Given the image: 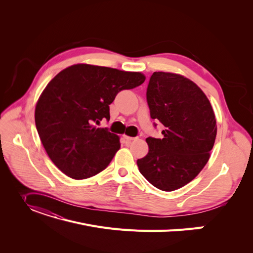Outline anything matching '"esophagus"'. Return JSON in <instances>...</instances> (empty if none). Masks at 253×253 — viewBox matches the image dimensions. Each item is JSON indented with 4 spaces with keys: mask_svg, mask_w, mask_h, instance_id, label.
Instances as JSON below:
<instances>
[{
    "mask_svg": "<svg viewBox=\"0 0 253 253\" xmlns=\"http://www.w3.org/2000/svg\"><path fill=\"white\" fill-rule=\"evenodd\" d=\"M124 138H125L128 142H130V141H132V140L137 139V137H131V136H127V135H124Z\"/></svg>",
    "mask_w": 253,
    "mask_h": 253,
    "instance_id": "esophagus-1",
    "label": "esophagus"
}]
</instances>
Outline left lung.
<instances>
[{
    "label": "left lung",
    "mask_w": 253,
    "mask_h": 253,
    "mask_svg": "<svg viewBox=\"0 0 253 253\" xmlns=\"http://www.w3.org/2000/svg\"><path fill=\"white\" fill-rule=\"evenodd\" d=\"M147 101L151 118L165 129L163 138L145 139L149 153L137 166L154 187L174 191L192 181L208 162L216 137L215 116L204 92L176 74L155 72Z\"/></svg>",
    "instance_id": "1"
}]
</instances>
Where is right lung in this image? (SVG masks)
I'll list each match as a JSON object with an SVG mask.
<instances>
[{"instance_id": "obj_1", "label": "right lung", "mask_w": 253, "mask_h": 253, "mask_svg": "<svg viewBox=\"0 0 253 253\" xmlns=\"http://www.w3.org/2000/svg\"><path fill=\"white\" fill-rule=\"evenodd\" d=\"M141 73L75 64L53 78L35 111L38 133L51 161L65 175L84 179L99 173L120 149L119 136L97 128L110 120V104L122 90L141 85Z\"/></svg>"}]
</instances>
